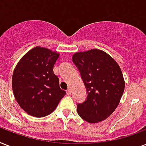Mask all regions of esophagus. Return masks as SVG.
Wrapping results in <instances>:
<instances>
[{
  "label": "esophagus",
  "instance_id": "obj_1",
  "mask_svg": "<svg viewBox=\"0 0 146 146\" xmlns=\"http://www.w3.org/2000/svg\"><path fill=\"white\" fill-rule=\"evenodd\" d=\"M71 93H72V91H71V89L70 88H69L67 90H66V94L68 95V96H70Z\"/></svg>",
  "mask_w": 146,
  "mask_h": 146
}]
</instances>
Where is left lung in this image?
<instances>
[{
    "instance_id": "left-lung-1",
    "label": "left lung",
    "mask_w": 146,
    "mask_h": 146,
    "mask_svg": "<svg viewBox=\"0 0 146 146\" xmlns=\"http://www.w3.org/2000/svg\"><path fill=\"white\" fill-rule=\"evenodd\" d=\"M72 58L88 93L86 100L77 104L78 114L90 123L101 122L115 111L123 94L121 69L113 57L99 49L76 52Z\"/></svg>"
}]
</instances>
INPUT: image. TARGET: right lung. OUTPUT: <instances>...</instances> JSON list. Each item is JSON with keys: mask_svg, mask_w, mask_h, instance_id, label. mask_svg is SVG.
<instances>
[{"mask_svg": "<svg viewBox=\"0 0 146 146\" xmlns=\"http://www.w3.org/2000/svg\"><path fill=\"white\" fill-rule=\"evenodd\" d=\"M60 54L43 47L29 50L15 67L12 88L17 103L29 115L43 117L51 113L66 92L53 71Z\"/></svg>", "mask_w": 146, "mask_h": 146, "instance_id": "right-lung-1", "label": "right lung"}]
</instances>
